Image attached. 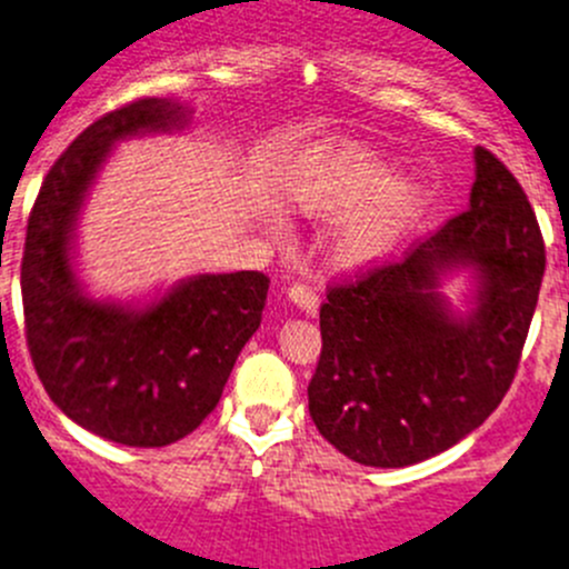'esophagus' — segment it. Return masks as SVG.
<instances>
[{"label":"esophagus","instance_id":"1","mask_svg":"<svg viewBox=\"0 0 569 569\" xmlns=\"http://www.w3.org/2000/svg\"><path fill=\"white\" fill-rule=\"evenodd\" d=\"M289 300L295 302L297 309H302L306 315H315L317 311V295L311 286L300 283V280H291L289 283Z\"/></svg>","mask_w":569,"mask_h":569}]
</instances>
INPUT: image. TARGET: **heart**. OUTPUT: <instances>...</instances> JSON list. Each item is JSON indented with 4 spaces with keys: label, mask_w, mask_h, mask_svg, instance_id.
Segmentation results:
<instances>
[{
    "label": "heart",
    "mask_w": 569,
    "mask_h": 569,
    "mask_svg": "<svg viewBox=\"0 0 569 569\" xmlns=\"http://www.w3.org/2000/svg\"><path fill=\"white\" fill-rule=\"evenodd\" d=\"M392 164L357 142H322L302 151L289 179V201L306 216L348 212L333 232L342 267H370L401 243L418 219L423 188L392 179Z\"/></svg>",
    "instance_id": "b5f03b06"
}]
</instances>
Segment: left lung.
<instances>
[{
    "mask_svg": "<svg viewBox=\"0 0 569 569\" xmlns=\"http://www.w3.org/2000/svg\"><path fill=\"white\" fill-rule=\"evenodd\" d=\"M469 210L337 286L320 309L322 353L309 412L345 458L401 469L446 452L506 398L545 278V241L522 184L475 148ZM478 274L476 311L458 318L439 274Z\"/></svg>",
    "mask_w": 569,
    "mask_h": 569,
    "instance_id": "left-lung-1",
    "label": "left lung"
}]
</instances>
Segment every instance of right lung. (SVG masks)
<instances>
[{
  "label": "right lung",
  "instance_id": "obj_1",
  "mask_svg": "<svg viewBox=\"0 0 569 569\" xmlns=\"http://www.w3.org/2000/svg\"><path fill=\"white\" fill-rule=\"evenodd\" d=\"M184 123L188 111L162 98L94 120L41 182L21 254L24 337L47 396L78 427L140 449L177 443L216 410L269 291L263 272L199 274L126 309L78 286L72 230L111 142Z\"/></svg>",
  "mask_w": 569,
  "mask_h": 569
}]
</instances>
